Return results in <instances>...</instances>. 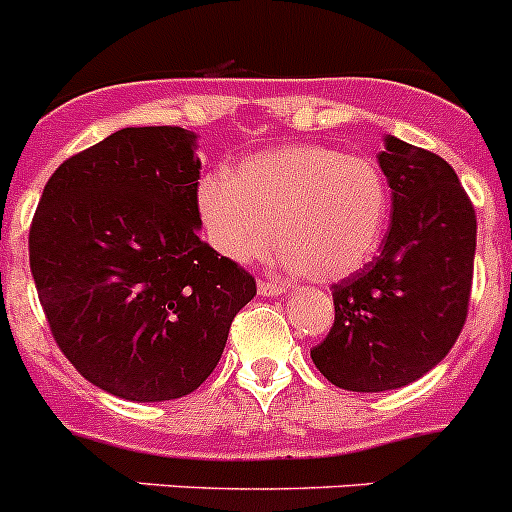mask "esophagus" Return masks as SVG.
<instances>
[{
    "label": "esophagus",
    "mask_w": 512,
    "mask_h": 512,
    "mask_svg": "<svg viewBox=\"0 0 512 512\" xmlns=\"http://www.w3.org/2000/svg\"><path fill=\"white\" fill-rule=\"evenodd\" d=\"M259 295L279 297V295H284V287H282V284H277V282H266V279H261V282H259Z\"/></svg>",
    "instance_id": "34e87169"
}]
</instances>
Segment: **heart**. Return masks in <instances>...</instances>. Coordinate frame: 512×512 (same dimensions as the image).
<instances>
[{
	"instance_id": "obj_1",
	"label": "heart",
	"mask_w": 512,
	"mask_h": 512,
	"mask_svg": "<svg viewBox=\"0 0 512 512\" xmlns=\"http://www.w3.org/2000/svg\"><path fill=\"white\" fill-rule=\"evenodd\" d=\"M197 207L225 259L246 264L261 256L277 225L284 264L333 282L379 251L390 189L372 158L302 143L248 156L230 176L200 179Z\"/></svg>"
}]
</instances>
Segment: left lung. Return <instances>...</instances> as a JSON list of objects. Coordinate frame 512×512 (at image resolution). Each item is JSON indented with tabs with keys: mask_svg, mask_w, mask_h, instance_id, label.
Wrapping results in <instances>:
<instances>
[{
	"mask_svg": "<svg viewBox=\"0 0 512 512\" xmlns=\"http://www.w3.org/2000/svg\"><path fill=\"white\" fill-rule=\"evenodd\" d=\"M392 189L382 251L333 284L336 320L310 356L351 392L397 390L449 354L469 310L477 215L441 156L387 135L379 153Z\"/></svg>",
	"mask_w": 512,
	"mask_h": 512,
	"instance_id": "1",
	"label": "left lung"
}]
</instances>
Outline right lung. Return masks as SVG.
Here are the masks:
<instances>
[{
	"label": "right lung",
	"instance_id": "add662e5",
	"mask_svg": "<svg viewBox=\"0 0 512 512\" xmlns=\"http://www.w3.org/2000/svg\"><path fill=\"white\" fill-rule=\"evenodd\" d=\"M184 128H122L66 158L30 225V271L63 356L133 402L194 392L256 295L200 241V158Z\"/></svg>",
	"mask_w": 512,
	"mask_h": 512
}]
</instances>
